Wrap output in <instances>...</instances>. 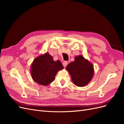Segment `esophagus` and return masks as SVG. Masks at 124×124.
Returning a JSON list of instances; mask_svg holds the SVG:
<instances>
[{
  "label": "esophagus",
  "instance_id": "obj_1",
  "mask_svg": "<svg viewBox=\"0 0 124 124\" xmlns=\"http://www.w3.org/2000/svg\"><path fill=\"white\" fill-rule=\"evenodd\" d=\"M68 62H67V61H64V62H62V65H63V67H66L67 66V65H68Z\"/></svg>",
  "mask_w": 124,
  "mask_h": 124
}]
</instances>
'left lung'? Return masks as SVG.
Returning <instances> with one entry per match:
<instances>
[{
	"instance_id": "1",
	"label": "left lung",
	"mask_w": 124,
	"mask_h": 124,
	"mask_svg": "<svg viewBox=\"0 0 124 124\" xmlns=\"http://www.w3.org/2000/svg\"><path fill=\"white\" fill-rule=\"evenodd\" d=\"M66 69L70 74L74 84L79 87L87 85L93 74L92 64L81 55L75 57L74 61L67 65Z\"/></svg>"
}]
</instances>
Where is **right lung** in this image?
<instances>
[{"label":"right lung","mask_w":124,"mask_h":124,"mask_svg":"<svg viewBox=\"0 0 124 124\" xmlns=\"http://www.w3.org/2000/svg\"><path fill=\"white\" fill-rule=\"evenodd\" d=\"M63 67L59 61H54L48 53L39 56L33 62L31 68V77L37 83L44 86L54 81L56 73Z\"/></svg>","instance_id":"1"}]
</instances>
